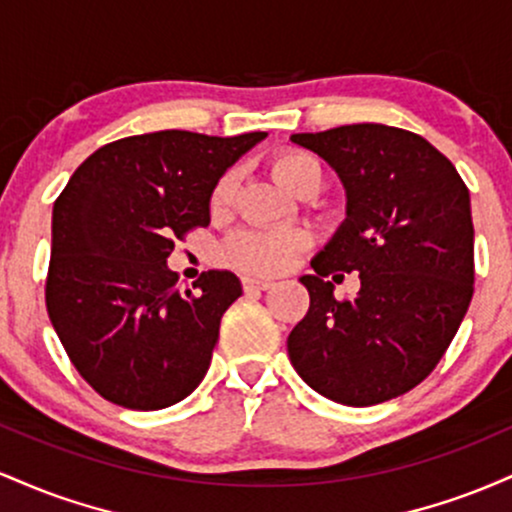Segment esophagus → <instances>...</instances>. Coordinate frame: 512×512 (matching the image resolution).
I'll return each mask as SVG.
<instances>
[{"label":"esophagus","instance_id":"1","mask_svg":"<svg viewBox=\"0 0 512 512\" xmlns=\"http://www.w3.org/2000/svg\"><path fill=\"white\" fill-rule=\"evenodd\" d=\"M272 281L269 279H255V276H245L243 279V289L245 291H267V289H272Z\"/></svg>","mask_w":512,"mask_h":512}]
</instances>
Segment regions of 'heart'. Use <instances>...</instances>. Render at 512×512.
<instances>
[{"label":"heart","mask_w":512,"mask_h":512,"mask_svg":"<svg viewBox=\"0 0 512 512\" xmlns=\"http://www.w3.org/2000/svg\"><path fill=\"white\" fill-rule=\"evenodd\" d=\"M274 178L293 190L308 175H320V166L313 156L303 151H289L274 161ZM236 192V173H226L216 182L211 195V209L221 211ZM303 248V233L298 231H240L223 245V260L240 272L274 274L281 272Z\"/></svg>","instance_id":"obj_1"}]
</instances>
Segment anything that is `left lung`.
Listing matches in <instances>:
<instances>
[{
  "label": "left lung",
  "mask_w": 512,
  "mask_h": 512,
  "mask_svg": "<svg viewBox=\"0 0 512 512\" xmlns=\"http://www.w3.org/2000/svg\"><path fill=\"white\" fill-rule=\"evenodd\" d=\"M291 142L339 175L346 219L310 262L315 274L301 276L310 308L289 334V358L332 402H387L436 368L472 301L469 190L436 146L407 129L363 122ZM334 271L359 272L362 289L349 302L324 281Z\"/></svg>",
  "instance_id": "1"
}]
</instances>
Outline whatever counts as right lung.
<instances>
[{
	"instance_id": "1",
	"label": "right lung",
	"mask_w": 512,
	"mask_h": 512,
	"mask_svg": "<svg viewBox=\"0 0 512 512\" xmlns=\"http://www.w3.org/2000/svg\"><path fill=\"white\" fill-rule=\"evenodd\" d=\"M267 132L163 129L117 139L74 170L52 207L45 303L74 368L127 409H163L202 383L221 317L243 293L228 269L178 289L175 238L209 226L216 182Z\"/></svg>"
}]
</instances>
